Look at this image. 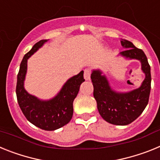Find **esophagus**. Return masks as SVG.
Here are the masks:
<instances>
[{"instance_id": "esophagus-1", "label": "esophagus", "mask_w": 160, "mask_h": 160, "mask_svg": "<svg viewBox=\"0 0 160 160\" xmlns=\"http://www.w3.org/2000/svg\"><path fill=\"white\" fill-rule=\"evenodd\" d=\"M90 74H91V72H90V70H88V69L85 70H84V78H85V80H87V81L90 80Z\"/></svg>"}]
</instances>
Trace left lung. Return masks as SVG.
<instances>
[{
  "label": "left lung",
  "instance_id": "1",
  "mask_svg": "<svg viewBox=\"0 0 160 160\" xmlns=\"http://www.w3.org/2000/svg\"><path fill=\"white\" fill-rule=\"evenodd\" d=\"M121 45L126 49L120 55L126 58L140 61L142 70L145 73V79L140 87L129 92H116L111 89L106 76L102 75L99 70H93L90 78L94 86V97L102 118L109 123L125 126L135 121L148 105L152 76L151 66L142 49L127 40L121 41Z\"/></svg>",
  "mask_w": 160,
  "mask_h": 160
}]
</instances>
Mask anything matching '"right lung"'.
<instances>
[{
    "instance_id": "right-lung-1",
    "label": "right lung",
    "mask_w": 160,
    "mask_h": 160,
    "mask_svg": "<svg viewBox=\"0 0 160 160\" xmlns=\"http://www.w3.org/2000/svg\"><path fill=\"white\" fill-rule=\"evenodd\" d=\"M48 40L37 42L24 56L18 74L16 94L18 104L28 121L45 131H54L67 124L73 116V102L82 83L83 71L68 79L58 94L49 100H40L25 90L24 81L27 71V61Z\"/></svg>"
}]
</instances>
